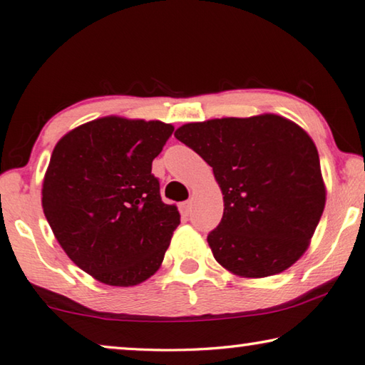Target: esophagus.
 <instances>
[{"label": "esophagus", "instance_id": "esophagus-1", "mask_svg": "<svg viewBox=\"0 0 365 365\" xmlns=\"http://www.w3.org/2000/svg\"><path fill=\"white\" fill-rule=\"evenodd\" d=\"M180 212H182V215H185V217H188V214L191 212V201H183V202H180Z\"/></svg>", "mask_w": 365, "mask_h": 365}]
</instances>
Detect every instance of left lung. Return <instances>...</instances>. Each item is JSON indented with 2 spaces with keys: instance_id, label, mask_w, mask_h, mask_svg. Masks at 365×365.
Masks as SVG:
<instances>
[{
  "instance_id": "obj_1",
  "label": "left lung",
  "mask_w": 365,
  "mask_h": 365,
  "mask_svg": "<svg viewBox=\"0 0 365 365\" xmlns=\"http://www.w3.org/2000/svg\"><path fill=\"white\" fill-rule=\"evenodd\" d=\"M175 138L211 165L224 215L207 243L222 267L270 277L298 261L325 207L317 148L287 117H222L178 127Z\"/></svg>"
}]
</instances>
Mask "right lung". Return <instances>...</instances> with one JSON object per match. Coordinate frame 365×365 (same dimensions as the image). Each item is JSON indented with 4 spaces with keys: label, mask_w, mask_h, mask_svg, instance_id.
I'll return each instance as SVG.
<instances>
[{
    "label": "right lung",
    "mask_w": 365,
    "mask_h": 365,
    "mask_svg": "<svg viewBox=\"0 0 365 365\" xmlns=\"http://www.w3.org/2000/svg\"><path fill=\"white\" fill-rule=\"evenodd\" d=\"M174 125L108 115L78 125L54 146L41 206L61 248L86 274L110 287H133L156 274L174 230L153 159Z\"/></svg>",
    "instance_id": "add662e5"
}]
</instances>
